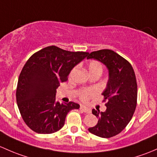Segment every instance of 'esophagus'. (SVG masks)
I'll return each mask as SVG.
<instances>
[{
  "label": "esophagus",
  "instance_id": "obj_1",
  "mask_svg": "<svg viewBox=\"0 0 157 157\" xmlns=\"http://www.w3.org/2000/svg\"><path fill=\"white\" fill-rule=\"evenodd\" d=\"M80 109L81 110L83 111V112H85V113H90V112H91L90 109H89V108H88V107H85V106H81Z\"/></svg>",
  "mask_w": 157,
  "mask_h": 157
}]
</instances>
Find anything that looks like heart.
Wrapping results in <instances>:
<instances>
[{
    "label": "heart",
    "instance_id": "heart-1",
    "mask_svg": "<svg viewBox=\"0 0 157 157\" xmlns=\"http://www.w3.org/2000/svg\"><path fill=\"white\" fill-rule=\"evenodd\" d=\"M88 69L89 71L90 75L94 73H102L103 72V66L99 61L98 60H90L88 64ZM75 69L72 71V73L74 72ZM95 90L94 89H86L81 91L79 94V98L82 101H87L91 97L94 96Z\"/></svg>",
    "mask_w": 157,
    "mask_h": 157
}]
</instances>
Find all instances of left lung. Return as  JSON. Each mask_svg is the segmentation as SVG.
<instances>
[{"label": "left lung", "mask_w": 157, "mask_h": 157, "mask_svg": "<svg viewBox=\"0 0 157 157\" xmlns=\"http://www.w3.org/2000/svg\"><path fill=\"white\" fill-rule=\"evenodd\" d=\"M87 59L101 61L109 69V81L102 93L106 109L104 112L92 109L99 120L88 131L101 138H112L127 126L135 113L138 98L135 72L127 59L112 50L93 51Z\"/></svg>", "instance_id": "1"}]
</instances>
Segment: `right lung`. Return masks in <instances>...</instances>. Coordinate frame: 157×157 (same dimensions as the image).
Returning a JSON list of instances; mask_svg holds the SVG:
<instances>
[{
  "label": "right lung",
  "mask_w": 157,
  "mask_h": 157,
  "mask_svg": "<svg viewBox=\"0 0 157 157\" xmlns=\"http://www.w3.org/2000/svg\"><path fill=\"white\" fill-rule=\"evenodd\" d=\"M88 54L53 45L27 60L19 75L16 96L22 119L32 131L39 134L57 132L64 125L68 113L78 109L79 104L72 101L56 102V88L67 82L70 71Z\"/></svg>",
  "instance_id": "right-lung-1"
}]
</instances>
